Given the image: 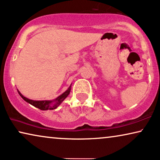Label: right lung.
I'll use <instances>...</instances> for the list:
<instances>
[{
	"mask_svg": "<svg viewBox=\"0 0 160 160\" xmlns=\"http://www.w3.org/2000/svg\"><path fill=\"white\" fill-rule=\"evenodd\" d=\"M71 86L68 90L65 92L64 93H62V95L59 96L58 98H56L55 100H54V103H53V100L52 101H50V100H41V101H38V100H32L30 99H28L27 98L24 97V96L22 95V94L19 92L18 91V93L19 94V95L22 98L23 100H25L26 102H29L30 104L32 105V106L36 107L40 109V110H43V111H46V110H53V109H55L58 108V107L60 106V104L62 102L63 100H64L65 98L68 97V95L70 94V92H71Z\"/></svg>",
	"mask_w": 160,
	"mask_h": 160,
	"instance_id": "add662e5",
	"label": "right lung"
}]
</instances>
